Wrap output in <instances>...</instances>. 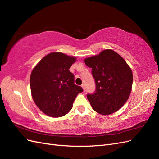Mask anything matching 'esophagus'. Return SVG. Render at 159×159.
<instances>
[{
    "label": "esophagus",
    "instance_id": "1",
    "mask_svg": "<svg viewBox=\"0 0 159 159\" xmlns=\"http://www.w3.org/2000/svg\"><path fill=\"white\" fill-rule=\"evenodd\" d=\"M81 88H83L84 92H85V85H84V84H82V85H81Z\"/></svg>",
    "mask_w": 159,
    "mask_h": 159
}]
</instances>
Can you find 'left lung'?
<instances>
[{"label": "left lung", "mask_w": 159, "mask_h": 159, "mask_svg": "<svg viewBox=\"0 0 159 159\" xmlns=\"http://www.w3.org/2000/svg\"><path fill=\"white\" fill-rule=\"evenodd\" d=\"M92 69L95 91L87 98L93 109L102 115H109L126 103L133 84L131 69L123 57L115 51L107 49L98 55L84 60Z\"/></svg>", "instance_id": "8db88e82"}]
</instances>
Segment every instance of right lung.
I'll return each instance as SVG.
<instances>
[{
	"mask_svg": "<svg viewBox=\"0 0 159 159\" xmlns=\"http://www.w3.org/2000/svg\"><path fill=\"white\" fill-rule=\"evenodd\" d=\"M76 61L74 56L52 52L38 62L32 71L30 85L37 107L52 117L66 115L73 107L80 86L74 84V75L69 69Z\"/></svg>",
	"mask_w": 159,
	"mask_h": 159,
	"instance_id": "obj_1",
	"label": "right lung"
}]
</instances>
